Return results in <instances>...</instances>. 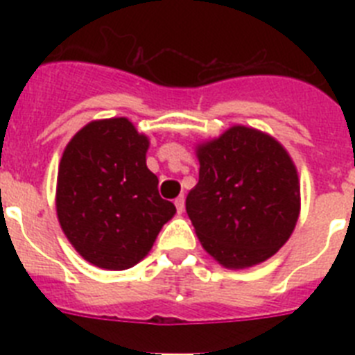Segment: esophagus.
Wrapping results in <instances>:
<instances>
[{
  "label": "esophagus",
  "mask_w": 355,
  "mask_h": 355,
  "mask_svg": "<svg viewBox=\"0 0 355 355\" xmlns=\"http://www.w3.org/2000/svg\"><path fill=\"white\" fill-rule=\"evenodd\" d=\"M174 205H175V209H178V213H183L184 211V197L180 196L178 199L174 200Z\"/></svg>",
  "instance_id": "34e87169"
}]
</instances>
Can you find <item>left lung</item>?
Here are the masks:
<instances>
[{
    "mask_svg": "<svg viewBox=\"0 0 355 355\" xmlns=\"http://www.w3.org/2000/svg\"><path fill=\"white\" fill-rule=\"evenodd\" d=\"M199 183L187 213L200 245L225 268H249L272 258L300 215L293 159L274 137L233 126L196 147Z\"/></svg>",
    "mask_w": 355,
    "mask_h": 355,
    "instance_id": "left-lung-1",
    "label": "left lung"
}]
</instances>
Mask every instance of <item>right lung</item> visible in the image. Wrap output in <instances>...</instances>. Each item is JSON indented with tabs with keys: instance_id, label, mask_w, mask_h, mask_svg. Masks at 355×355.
Segmentation results:
<instances>
[{
	"instance_id": "1",
	"label": "right lung",
	"mask_w": 355,
	"mask_h": 355,
	"mask_svg": "<svg viewBox=\"0 0 355 355\" xmlns=\"http://www.w3.org/2000/svg\"><path fill=\"white\" fill-rule=\"evenodd\" d=\"M149 137L126 117L92 121L65 147L56 180V216L85 261L126 270L146 258L175 213L147 168Z\"/></svg>"
}]
</instances>
